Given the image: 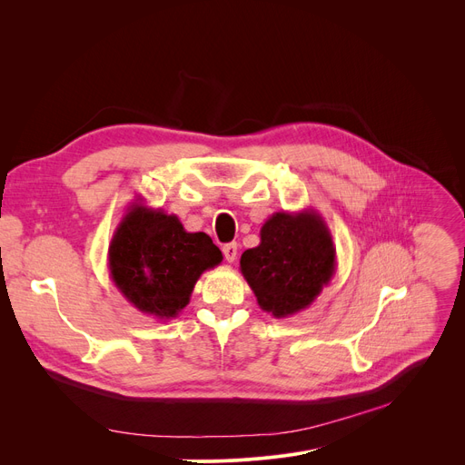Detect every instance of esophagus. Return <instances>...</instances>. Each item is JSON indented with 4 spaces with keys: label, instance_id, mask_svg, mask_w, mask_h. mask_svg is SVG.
<instances>
[{
    "label": "esophagus",
    "instance_id": "34e87169",
    "mask_svg": "<svg viewBox=\"0 0 465 465\" xmlns=\"http://www.w3.org/2000/svg\"><path fill=\"white\" fill-rule=\"evenodd\" d=\"M223 252H224V258L226 262H235L237 260V242H228V245L223 247Z\"/></svg>",
    "mask_w": 465,
    "mask_h": 465
}]
</instances>
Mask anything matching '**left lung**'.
<instances>
[{"label":"left lung","mask_w":465,"mask_h":465,"mask_svg":"<svg viewBox=\"0 0 465 465\" xmlns=\"http://www.w3.org/2000/svg\"><path fill=\"white\" fill-rule=\"evenodd\" d=\"M335 245L314 209L275 213L260 230V245L241 256V273L262 311L286 319L312 305L335 275Z\"/></svg>","instance_id":"1"}]
</instances>
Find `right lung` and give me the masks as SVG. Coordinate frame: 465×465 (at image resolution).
Returning <instances> with one entry per match:
<instances>
[{
	"instance_id": "1",
	"label": "right lung",
	"mask_w": 465,
	"mask_h": 465,
	"mask_svg": "<svg viewBox=\"0 0 465 465\" xmlns=\"http://www.w3.org/2000/svg\"><path fill=\"white\" fill-rule=\"evenodd\" d=\"M223 252L203 233H190L175 214L146 207L137 198L122 216L109 245L114 286L143 314L169 321L188 305L203 272Z\"/></svg>"
}]
</instances>
